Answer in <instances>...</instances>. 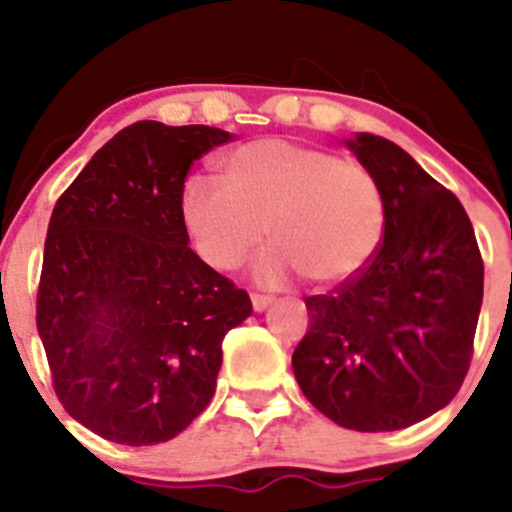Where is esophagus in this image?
I'll list each match as a JSON object with an SVG mask.
<instances>
[{
    "label": "esophagus",
    "instance_id": "obj_1",
    "mask_svg": "<svg viewBox=\"0 0 512 512\" xmlns=\"http://www.w3.org/2000/svg\"><path fill=\"white\" fill-rule=\"evenodd\" d=\"M250 299H252V309H255V312H265V309L272 304V299L265 297V294H252Z\"/></svg>",
    "mask_w": 512,
    "mask_h": 512
}]
</instances>
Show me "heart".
<instances>
[{
    "label": "heart",
    "mask_w": 512,
    "mask_h": 512,
    "mask_svg": "<svg viewBox=\"0 0 512 512\" xmlns=\"http://www.w3.org/2000/svg\"><path fill=\"white\" fill-rule=\"evenodd\" d=\"M223 185L193 178L183 223L198 255L220 272L237 270L265 240L277 242L257 280L280 285L302 272L339 285L364 270L384 235V193L366 165L322 146L262 138L220 163Z\"/></svg>",
    "instance_id": "obj_1"
}]
</instances>
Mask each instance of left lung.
Masks as SVG:
<instances>
[{
	"label": "left lung",
	"mask_w": 512,
	"mask_h": 512,
	"mask_svg": "<svg viewBox=\"0 0 512 512\" xmlns=\"http://www.w3.org/2000/svg\"><path fill=\"white\" fill-rule=\"evenodd\" d=\"M347 143L384 193V237L364 270L304 297L309 332L292 354L309 404L352 431H399L461 389L473 356L483 260L461 200L404 148Z\"/></svg>",
	"instance_id": "8db88e82"
}]
</instances>
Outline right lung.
Segmentation results:
<instances>
[{
	"instance_id": "add662e5",
	"label": "right lung",
	"mask_w": 512,
	"mask_h": 512,
	"mask_svg": "<svg viewBox=\"0 0 512 512\" xmlns=\"http://www.w3.org/2000/svg\"><path fill=\"white\" fill-rule=\"evenodd\" d=\"M210 126L138 121L86 163L54 205L36 329L64 409L123 446L170 441L215 394L245 289L188 247L183 188L230 141Z\"/></svg>"
}]
</instances>
